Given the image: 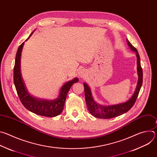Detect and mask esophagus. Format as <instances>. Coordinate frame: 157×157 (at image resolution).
Here are the masks:
<instances>
[{"label":"esophagus","instance_id":"esophagus-1","mask_svg":"<svg viewBox=\"0 0 157 157\" xmlns=\"http://www.w3.org/2000/svg\"><path fill=\"white\" fill-rule=\"evenodd\" d=\"M78 76L79 78H84V76H85V72L82 70H80L79 72H78Z\"/></svg>","mask_w":157,"mask_h":157}]
</instances>
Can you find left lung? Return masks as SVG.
Listing matches in <instances>:
<instances>
[{
  "label": "left lung",
  "instance_id": "obj_1",
  "mask_svg": "<svg viewBox=\"0 0 157 157\" xmlns=\"http://www.w3.org/2000/svg\"><path fill=\"white\" fill-rule=\"evenodd\" d=\"M127 41L128 45L130 48V49L132 51L136 52L137 65V68L139 79L136 91L134 92L132 98L125 102L118 104L116 105L104 106L100 105L94 101L92 96L91 89L89 88V87L86 83L84 82L83 84L84 87V94L86 105L87 107L89 113L96 117L100 119H111L127 113V111H128L132 107V106L135 104L136 99L138 97L143 82V71L140 64V56L137 49L132 45L127 39Z\"/></svg>",
  "mask_w": 157,
  "mask_h": 157
}]
</instances>
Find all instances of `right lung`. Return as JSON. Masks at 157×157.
<instances>
[{"mask_svg": "<svg viewBox=\"0 0 157 157\" xmlns=\"http://www.w3.org/2000/svg\"><path fill=\"white\" fill-rule=\"evenodd\" d=\"M33 32L25 41L31 36ZM24 44V42L20 44L17 50L13 68V81L20 100L27 109L37 115L49 117L57 116L63 110L66 98L70 89L74 83L78 82L79 79L75 78L73 80L66 82L60 89L59 96L55 100L48 101L35 98L28 92L21 75L20 58Z\"/></svg>", "mask_w": 157, "mask_h": 157, "instance_id": "add662e5", "label": "right lung"}]
</instances>
